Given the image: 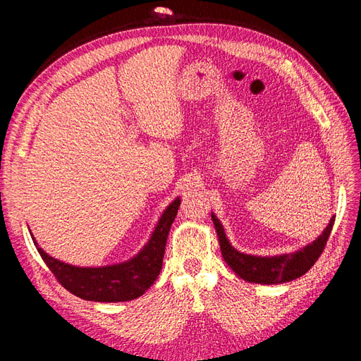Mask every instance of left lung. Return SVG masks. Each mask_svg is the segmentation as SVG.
<instances>
[{
	"instance_id": "left-lung-1",
	"label": "left lung",
	"mask_w": 361,
	"mask_h": 361,
	"mask_svg": "<svg viewBox=\"0 0 361 361\" xmlns=\"http://www.w3.org/2000/svg\"><path fill=\"white\" fill-rule=\"evenodd\" d=\"M211 216L226 264L243 280L250 283H260V285H279V283L292 281L304 276L322 255L334 224L333 216L329 226L324 228L322 235L316 238L313 243L297 250L295 253L280 256H253L241 253V251L232 247L224 233L220 220L214 214Z\"/></svg>"
}]
</instances>
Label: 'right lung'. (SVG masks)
I'll return each instance as SVG.
<instances>
[{"instance_id": "1", "label": "right lung", "mask_w": 361, "mask_h": 361, "mask_svg": "<svg viewBox=\"0 0 361 361\" xmlns=\"http://www.w3.org/2000/svg\"><path fill=\"white\" fill-rule=\"evenodd\" d=\"M180 199L173 200L161 215L149 243L137 256L123 264L101 268H82L64 264L43 251L35 236L32 241L43 262L63 288L87 301L120 302L141 297L157 280L162 268L170 227L178 215Z\"/></svg>"}]
</instances>
